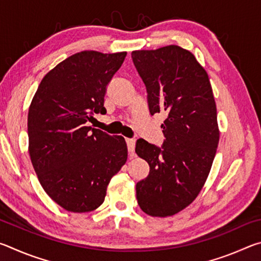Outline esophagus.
<instances>
[{"label": "esophagus", "instance_id": "1", "mask_svg": "<svg viewBox=\"0 0 261 261\" xmlns=\"http://www.w3.org/2000/svg\"><path fill=\"white\" fill-rule=\"evenodd\" d=\"M126 145H127V149H129L130 155H134L136 140H135V139H132V138H126Z\"/></svg>", "mask_w": 261, "mask_h": 261}]
</instances>
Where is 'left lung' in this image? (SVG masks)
<instances>
[{
  "instance_id": "1",
  "label": "left lung",
  "mask_w": 261,
  "mask_h": 261,
  "mask_svg": "<svg viewBox=\"0 0 261 261\" xmlns=\"http://www.w3.org/2000/svg\"><path fill=\"white\" fill-rule=\"evenodd\" d=\"M131 56L149 113L167 114L161 147L137 140L136 153L149 165L136 185L137 200L146 214L166 218L191 204L208 177L220 138L216 105L208 74L191 51L170 45Z\"/></svg>"
}]
</instances>
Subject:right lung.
<instances>
[{
    "instance_id": "right-lung-1",
    "label": "right lung",
    "mask_w": 261,
    "mask_h": 261,
    "mask_svg": "<svg viewBox=\"0 0 261 261\" xmlns=\"http://www.w3.org/2000/svg\"><path fill=\"white\" fill-rule=\"evenodd\" d=\"M126 51L84 50L51 69L28 116L29 153L38 179L56 204L73 213L98 208L127 159L122 136L87 126L105 110L106 87Z\"/></svg>"
}]
</instances>
